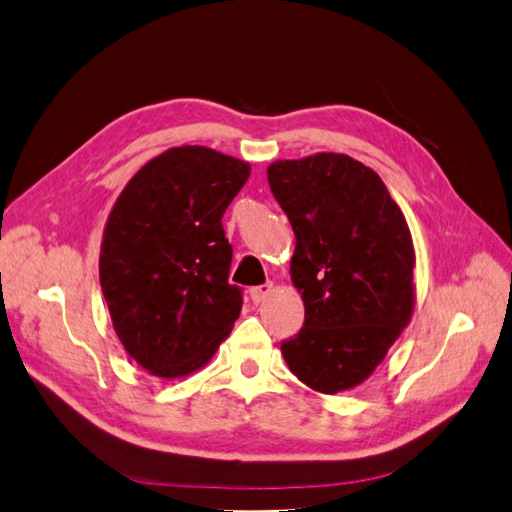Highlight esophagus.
I'll list each match as a JSON object with an SVG mask.
<instances>
[{
    "label": "esophagus",
    "instance_id": "1",
    "mask_svg": "<svg viewBox=\"0 0 512 512\" xmlns=\"http://www.w3.org/2000/svg\"><path fill=\"white\" fill-rule=\"evenodd\" d=\"M270 292H272V283L255 285V287H251V300H253V303L257 305V303H261V300H264Z\"/></svg>",
    "mask_w": 512,
    "mask_h": 512
}]
</instances>
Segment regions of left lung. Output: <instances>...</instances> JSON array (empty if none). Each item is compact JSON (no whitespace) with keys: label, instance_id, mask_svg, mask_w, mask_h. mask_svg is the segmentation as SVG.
I'll return each instance as SVG.
<instances>
[{"label":"left lung","instance_id":"left-lung-1","mask_svg":"<svg viewBox=\"0 0 512 512\" xmlns=\"http://www.w3.org/2000/svg\"><path fill=\"white\" fill-rule=\"evenodd\" d=\"M268 183L296 235L305 303L303 329L281 342L285 363L316 391L357 387L411 320L409 225L383 179L342 153L274 162Z\"/></svg>","mask_w":512,"mask_h":512}]
</instances>
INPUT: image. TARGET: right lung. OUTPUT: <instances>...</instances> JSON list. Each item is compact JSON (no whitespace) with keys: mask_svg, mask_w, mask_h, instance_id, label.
<instances>
[{"mask_svg":"<svg viewBox=\"0 0 512 512\" xmlns=\"http://www.w3.org/2000/svg\"><path fill=\"white\" fill-rule=\"evenodd\" d=\"M248 175L235 157L175 147L144 164L112 207L101 292L129 357L155 376L199 370L240 318L222 214Z\"/></svg>","mask_w":512,"mask_h":512,"instance_id":"add662e5","label":"right lung"}]
</instances>
